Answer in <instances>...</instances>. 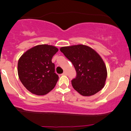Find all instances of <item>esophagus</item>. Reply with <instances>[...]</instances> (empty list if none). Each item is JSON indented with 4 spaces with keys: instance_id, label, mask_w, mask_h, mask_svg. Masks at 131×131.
Segmentation results:
<instances>
[{
    "instance_id": "34e87169",
    "label": "esophagus",
    "mask_w": 131,
    "mask_h": 131,
    "mask_svg": "<svg viewBox=\"0 0 131 131\" xmlns=\"http://www.w3.org/2000/svg\"><path fill=\"white\" fill-rule=\"evenodd\" d=\"M67 75V72H64L63 73H62V75Z\"/></svg>"
}]
</instances>
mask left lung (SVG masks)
Wrapping results in <instances>:
<instances>
[{
    "label": "left lung",
    "instance_id": "8db88e82",
    "mask_svg": "<svg viewBox=\"0 0 131 131\" xmlns=\"http://www.w3.org/2000/svg\"><path fill=\"white\" fill-rule=\"evenodd\" d=\"M73 64L77 72L72 86L81 95L95 94L104 88L107 77L106 67L101 56L93 49L82 44L60 48Z\"/></svg>",
    "mask_w": 131,
    "mask_h": 131
}]
</instances>
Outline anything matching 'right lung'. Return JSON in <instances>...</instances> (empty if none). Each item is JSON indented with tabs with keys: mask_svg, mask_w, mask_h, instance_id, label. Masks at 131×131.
Returning <instances> with one entry per match:
<instances>
[{
	"mask_svg": "<svg viewBox=\"0 0 131 131\" xmlns=\"http://www.w3.org/2000/svg\"><path fill=\"white\" fill-rule=\"evenodd\" d=\"M58 51L53 46L39 45L28 50L19 59V80L30 92L45 95L55 87L59 77L55 73L52 58Z\"/></svg>",
	"mask_w": 131,
	"mask_h": 131,
	"instance_id": "obj_1",
	"label": "right lung"
}]
</instances>
